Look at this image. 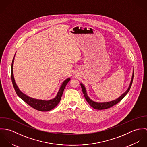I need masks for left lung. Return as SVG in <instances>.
<instances>
[{"instance_id":"1","label":"left lung","mask_w":147,"mask_h":147,"mask_svg":"<svg viewBox=\"0 0 147 147\" xmlns=\"http://www.w3.org/2000/svg\"><path fill=\"white\" fill-rule=\"evenodd\" d=\"M133 78H134V71L132 73V78H131V80L130 82V84L129 85V86L128 88V89H127L126 92L122 94L119 97H118L117 99L114 100L113 101H110V102H95L94 101H93L92 100H91L88 96L87 93H86V88L85 87L83 84L80 83V85L82 86V90L84 94L85 98L86 100V101L88 102V103L92 107H93L95 109H97V110H103V109H108L110 108L111 107H112L114 105H116L117 104H118L119 102H120L125 96L126 94L128 93V92H129L131 86L132 85V81H133Z\"/></svg>"}]
</instances>
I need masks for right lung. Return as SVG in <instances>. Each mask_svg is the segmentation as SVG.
<instances>
[{
    "label": "right lung",
    "instance_id": "right-lung-1",
    "mask_svg": "<svg viewBox=\"0 0 147 147\" xmlns=\"http://www.w3.org/2000/svg\"><path fill=\"white\" fill-rule=\"evenodd\" d=\"M15 56L13 57V59L12 62V65H11V79H12V82L13 85L14 89L16 91L17 95L26 104H28L29 106H30L31 107H32L33 108L37 110H39L41 111H47L54 109L59 103L63 94L64 89L66 85L69 82V81H70L71 79L69 78H67L63 82L59 88V90L57 96L55 97V98L51 100H43L35 99V98L30 97L27 95H26L25 94H24V93H22L18 88L17 84H16L14 76H13V66Z\"/></svg>",
    "mask_w": 147,
    "mask_h": 147
}]
</instances>
